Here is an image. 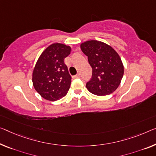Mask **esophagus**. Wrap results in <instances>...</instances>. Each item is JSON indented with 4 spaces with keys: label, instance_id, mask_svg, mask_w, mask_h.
I'll list each match as a JSON object with an SVG mask.
<instances>
[{
    "label": "esophagus",
    "instance_id": "obj_1",
    "mask_svg": "<svg viewBox=\"0 0 156 156\" xmlns=\"http://www.w3.org/2000/svg\"><path fill=\"white\" fill-rule=\"evenodd\" d=\"M80 76H81L80 74L78 73V74H76L75 76H74V77H75V78H79V77H80Z\"/></svg>",
    "mask_w": 156,
    "mask_h": 156
}]
</instances>
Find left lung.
<instances>
[{
    "mask_svg": "<svg viewBox=\"0 0 156 156\" xmlns=\"http://www.w3.org/2000/svg\"><path fill=\"white\" fill-rule=\"evenodd\" d=\"M80 47L93 69L92 77L86 85L88 91L99 96L115 91L124 73L118 53L111 46L98 40H88Z\"/></svg>",
    "mask_w": 156,
    "mask_h": 156,
    "instance_id": "8db88e82",
    "label": "left lung"
}]
</instances>
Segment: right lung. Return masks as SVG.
Instances as JSON below:
<instances>
[{
    "instance_id": "add662e5",
    "label": "right lung",
    "mask_w": 156,
    "mask_h": 156,
    "mask_svg": "<svg viewBox=\"0 0 156 156\" xmlns=\"http://www.w3.org/2000/svg\"><path fill=\"white\" fill-rule=\"evenodd\" d=\"M71 47L61 43L49 45L38 58L33 72V84L41 96L49 101L64 97L70 89L71 76L64 59Z\"/></svg>"
}]
</instances>
